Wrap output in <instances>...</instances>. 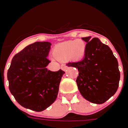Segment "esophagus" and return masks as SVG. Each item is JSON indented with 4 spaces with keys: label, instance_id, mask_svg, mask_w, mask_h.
<instances>
[{
    "label": "esophagus",
    "instance_id": "obj_1",
    "mask_svg": "<svg viewBox=\"0 0 128 128\" xmlns=\"http://www.w3.org/2000/svg\"><path fill=\"white\" fill-rule=\"evenodd\" d=\"M61 68H62V69L63 70V71H66V70L67 69V66H66V65H65V64H63V65H62Z\"/></svg>",
    "mask_w": 128,
    "mask_h": 128
}]
</instances>
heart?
I'll return each mask as SVG.
<instances>
[{"label": "heart", "instance_id": "heart-1", "mask_svg": "<svg viewBox=\"0 0 128 128\" xmlns=\"http://www.w3.org/2000/svg\"><path fill=\"white\" fill-rule=\"evenodd\" d=\"M86 44L81 39L68 40L55 46L53 56L58 61L69 59L73 61L81 60L86 53Z\"/></svg>", "mask_w": 128, "mask_h": 128}]
</instances>
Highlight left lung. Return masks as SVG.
Masks as SVG:
<instances>
[{
    "label": "left lung",
    "instance_id": "1",
    "mask_svg": "<svg viewBox=\"0 0 128 128\" xmlns=\"http://www.w3.org/2000/svg\"><path fill=\"white\" fill-rule=\"evenodd\" d=\"M87 43L83 60L70 62L67 66L78 68L76 80L78 89L87 100L102 104L117 92L120 80V71L117 58L108 46L98 38H82Z\"/></svg>",
    "mask_w": 128,
    "mask_h": 128
}]
</instances>
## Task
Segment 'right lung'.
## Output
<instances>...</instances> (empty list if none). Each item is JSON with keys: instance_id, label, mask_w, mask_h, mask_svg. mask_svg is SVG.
<instances>
[{"instance_id": "right-lung-1", "label": "right lung", "mask_w": 128, "mask_h": 128, "mask_svg": "<svg viewBox=\"0 0 128 128\" xmlns=\"http://www.w3.org/2000/svg\"><path fill=\"white\" fill-rule=\"evenodd\" d=\"M51 44L35 42L25 47L12 59L8 71L9 89L23 107L42 112L55 101L65 72L46 68Z\"/></svg>"}]
</instances>
